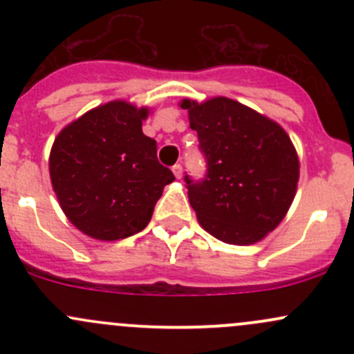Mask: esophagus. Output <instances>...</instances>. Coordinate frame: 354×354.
<instances>
[{"label":"esophagus","instance_id":"obj_1","mask_svg":"<svg viewBox=\"0 0 354 354\" xmlns=\"http://www.w3.org/2000/svg\"><path fill=\"white\" fill-rule=\"evenodd\" d=\"M173 173H174V176L178 178V180H181V176H183V167H181V164H174Z\"/></svg>","mask_w":354,"mask_h":354}]
</instances>
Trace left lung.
Here are the masks:
<instances>
[{
	"mask_svg": "<svg viewBox=\"0 0 354 354\" xmlns=\"http://www.w3.org/2000/svg\"><path fill=\"white\" fill-rule=\"evenodd\" d=\"M181 108L207 162L200 181L185 176L200 226L224 243H257L279 226L295 198L299 162L291 138L233 99H183Z\"/></svg>",
	"mask_w": 354,
	"mask_h": 354,
	"instance_id": "obj_1",
	"label": "left lung"
}]
</instances>
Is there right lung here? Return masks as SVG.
I'll return each instance as SVG.
<instances>
[{"label": "right lung", "instance_id": "right-lung-1", "mask_svg": "<svg viewBox=\"0 0 354 354\" xmlns=\"http://www.w3.org/2000/svg\"><path fill=\"white\" fill-rule=\"evenodd\" d=\"M149 111L124 101L91 109L59 131L49 156L53 190L77 230L102 241L144 230L171 169L142 131Z\"/></svg>", "mask_w": 354, "mask_h": 354}]
</instances>
